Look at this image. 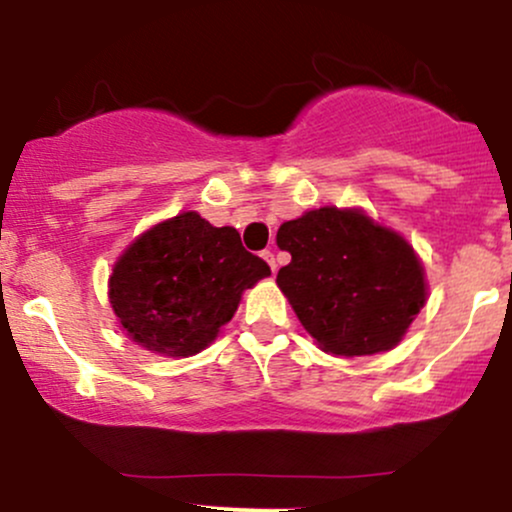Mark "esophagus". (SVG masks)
I'll use <instances>...</instances> for the list:
<instances>
[{
  "label": "esophagus",
  "instance_id": "34e87169",
  "mask_svg": "<svg viewBox=\"0 0 512 512\" xmlns=\"http://www.w3.org/2000/svg\"><path fill=\"white\" fill-rule=\"evenodd\" d=\"M262 257H264V260H267L269 269H272V272H276V260H274V252H272V250H264V252H262Z\"/></svg>",
  "mask_w": 512,
  "mask_h": 512
}]
</instances>
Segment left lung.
Here are the masks:
<instances>
[{
  "mask_svg": "<svg viewBox=\"0 0 512 512\" xmlns=\"http://www.w3.org/2000/svg\"><path fill=\"white\" fill-rule=\"evenodd\" d=\"M276 245L291 252L276 284L327 354L390 351L424 308L426 279L414 248L361 209L305 211L281 223Z\"/></svg>",
  "mask_w": 512,
  "mask_h": 512,
  "instance_id": "1",
  "label": "left lung"
}]
</instances>
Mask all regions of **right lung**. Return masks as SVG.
I'll use <instances>...</instances> for the list:
<instances>
[{"label": "right lung", "mask_w": 512, "mask_h": 512, "mask_svg": "<svg viewBox=\"0 0 512 512\" xmlns=\"http://www.w3.org/2000/svg\"><path fill=\"white\" fill-rule=\"evenodd\" d=\"M269 274L236 228H216L197 211H182L122 252L110 274V305L144 349L195 356L236 315L243 291Z\"/></svg>", "instance_id": "obj_1"}]
</instances>
